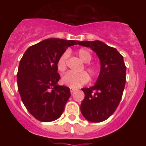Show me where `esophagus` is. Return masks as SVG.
I'll return each mask as SVG.
<instances>
[{"instance_id": "34e87169", "label": "esophagus", "mask_w": 146, "mask_h": 146, "mask_svg": "<svg viewBox=\"0 0 146 146\" xmlns=\"http://www.w3.org/2000/svg\"><path fill=\"white\" fill-rule=\"evenodd\" d=\"M70 91H71V93H73L74 92V91H75V89L74 88H70Z\"/></svg>"}]
</instances>
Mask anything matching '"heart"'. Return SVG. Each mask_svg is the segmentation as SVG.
Segmentation results:
<instances>
[{
    "label": "heart",
    "mask_w": 146,
    "mask_h": 146,
    "mask_svg": "<svg viewBox=\"0 0 146 146\" xmlns=\"http://www.w3.org/2000/svg\"><path fill=\"white\" fill-rule=\"evenodd\" d=\"M77 55L80 58L83 63L88 64L92 59L91 54L86 49L81 48L77 51ZM68 57V53L66 52L62 54L57 61V69L60 72H65L66 69V60ZM85 69L91 76V78H94L98 75V69L96 66L91 64H86L85 66ZM83 71V69H82ZM88 75L86 72H82L78 74H74L72 72H68L64 77H62L61 82L65 86L72 88H77L84 86L88 82Z\"/></svg>",
    "instance_id": "obj_1"
}]
</instances>
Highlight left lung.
<instances>
[{
    "label": "left lung",
    "instance_id": "1",
    "mask_svg": "<svg viewBox=\"0 0 146 146\" xmlns=\"http://www.w3.org/2000/svg\"><path fill=\"white\" fill-rule=\"evenodd\" d=\"M77 44L92 49L101 62V71L96 84L82 88L85 98L80 110L88 121L102 122L114 113L122 98L126 69L123 58L116 49L98 40L77 41Z\"/></svg>",
    "mask_w": 146,
    "mask_h": 146
}]
</instances>
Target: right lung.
<instances>
[{
	"instance_id": "add662e5",
	"label": "right lung",
	"mask_w": 146,
	"mask_h": 146,
	"mask_svg": "<svg viewBox=\"0 0 146 146\" xmlns=\"http://www.w3.org/2000/svg\"><path fill=\"white\" fill-rule=\"evenodd\" d=\"M77 41L48 38L32 45L20 61L17 88L28 111L36 119L50 122L58 119L71 96L69 88L58 86L57 61Z\"/></svg>"
}]
</instances>
